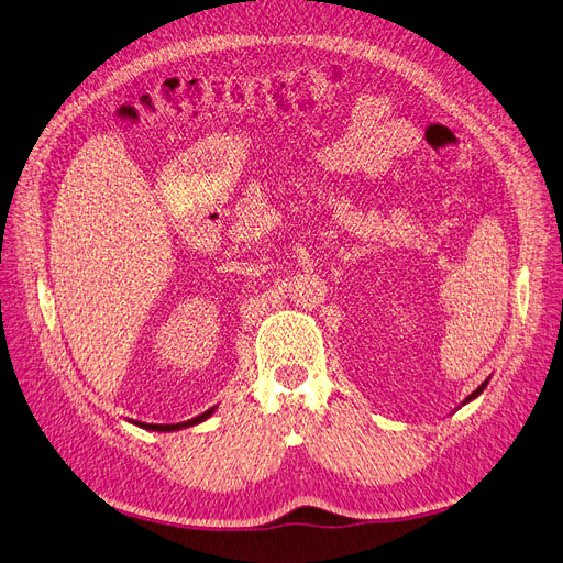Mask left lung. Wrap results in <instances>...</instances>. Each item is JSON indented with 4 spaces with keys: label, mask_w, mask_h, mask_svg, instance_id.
I'll list each match as a JSON object with an SVG mask.
<instances>
[{
    "label": "left lung",
    "mask_w": 563,
    "mask_h": 563,
    "mask_svg": "<svg viewBox=\"0 0 563 563\" xmlns=\"http://www.w3.org/2000/svg\"><path fill=\"white\" fill-rule=\"evenodd\" d=\"M487 384H489V379H487V382H484V384H482V386H477V389H475V391H473V394H471V396H468V398H466V400H463V405H466V402H471V400H473V398H477V396H479V394H482V391H484V386H487Z\"/></svg>",
    "instance_id": "1"
}]
</instances>
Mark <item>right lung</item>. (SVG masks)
Here are the masks:
<instances>
[{
	"label": "right lung",
	"instance_id": "obj_1",
	"mask_svg": "<svg viewBox=\"0 0 563 563\" xmlns=\"http://www.w3.org/2000/svg\"><path fill=\"white\" fill-rule=\"evenodd\" d=\"M217 412V405L214 407H209L207 412H202L200 417H196V419H188V421H181V423H140L137 421V426H142V429H146V431H158V433H169V431H179V429H188V426H196V423H200V421H205V419H209L211 415Z\"/></svg>",
	"mask_w": 563,
	"mask_h": 563
}]
</instances>
